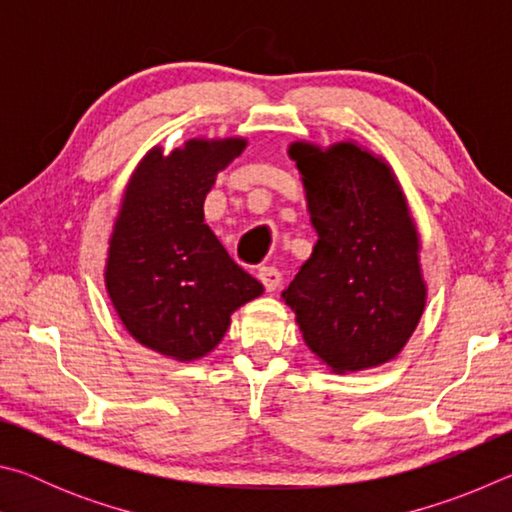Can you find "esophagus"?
Masks as SVG:
<instances>
[{"instance_id": "34e87169", "label": "esophagus", "mask_w": 512, "mask_h": 512, "mask_svg": "<svg viewBox=\"0 0 512 512\" xmlns=\"http://www.w3.org/2000/svg\"><path fill=\"white\" fill-rule=\"evenodd\" d=\"M257 277H259V282L264 284L266 291H275L277 287H280V282H282V273L277 271L275 266H262V268H259Z\"/></svg>"}]
</instances>
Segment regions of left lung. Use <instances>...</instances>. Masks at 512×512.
I'll list each match as a JSON object with an SVG mask.
<instances>
[{"instance_id": "1", "label": "left lung", "mask_w": 512, "mask_h": 512, "mask_svg": "<svg viewBox=\"0 0 512 512\" xmlns=\"http://www.w3.org/2000/svg\"><path fill=\"white\" fill-rule=\"evenodd\" d=\"M289 158L318 241L282 298L327 368L381 366L402 352L427 302L406 196L388 162L354 142H293Z\"/></svg>"}]
</instances>
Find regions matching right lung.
Listing matches in <instances>:
<instances>
[{"label":"right lung","instance_id":"1","mask_svg":"<svg viewBox=\"0 0 512 512\" xmlns=\"http://www.w3.org/2000/svg\"><path fill=\"white\" fill-rule=\"evenodd\" d=\"M244 149V137H198L169 155L155 146L126 185L110 237L106 289L128 334L164 357H205L228 332L232 311L264 291L203 214L216 173Z\"/></svg>","mask_w":512,"mask_h":512}]
</instances>
